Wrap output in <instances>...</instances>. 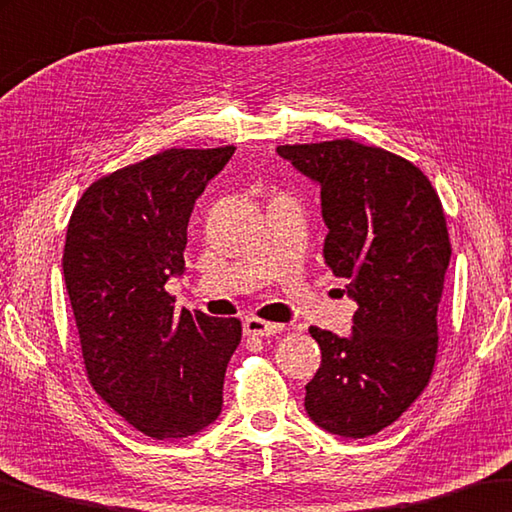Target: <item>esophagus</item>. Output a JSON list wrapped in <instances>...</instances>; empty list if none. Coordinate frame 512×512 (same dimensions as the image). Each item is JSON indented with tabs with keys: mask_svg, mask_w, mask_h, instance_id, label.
<instances>
[{
	"mask_svg": "<svg viewBox=\"0 0 512 512\" xmlns=\"http://www.w3.org/2000/svg\"><path fill=\"white\" fill-rule=\"evenodd\" d=\"M286 326L261 320V317H247L245 320V335H254V338H263V335L281 333Z\"/></svg>",
	"mask_w": 512,
	"mask_h": 512,
	"instance_id": "1",
	"label": "esophagus"
}]
</instances>
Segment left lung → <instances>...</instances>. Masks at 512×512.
Returning <instances> with one entry per match:
<instances>
[{"label": "left lung", "mask_w": 512, "mask_h": 512, "mask_svg": "<svg viewBox=\"0 0 512 512\" xmlns=\"http://www.w3.org/2000/svg\"><path fill=\"white\" fill-rule=\"evenodd\" d=\"M276 152L320 183L324 261L358 304L349 338L308 329L322 363L304 404L329 433L367 438L431 381L451 258L442 201L420 167L381 147L342 138Z\"/></svg>", "instance_id": "obj_1"}]
</instances>
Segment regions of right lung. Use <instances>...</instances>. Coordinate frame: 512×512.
I'll list each match as a JSON object with an SVG mask.
<instances>
[{"instance_id": "obj_1", "label": "right lung", "mask_w": 512, "mask_h": 512, "mask_svg": "<svg viewBox=\"0 0 512 512\" xmlns=\"http://www.w3.org/2000/svg\"><path fill=\"white\" fill-rule=\"evenodd\" d=\"M236 147L165 149L92 181L63 249L65 288L88 381L154 440L188 438L217 420L236 317L177 311L165 290L183 270L188 220Z\"/></svg>"}]
</instances>
